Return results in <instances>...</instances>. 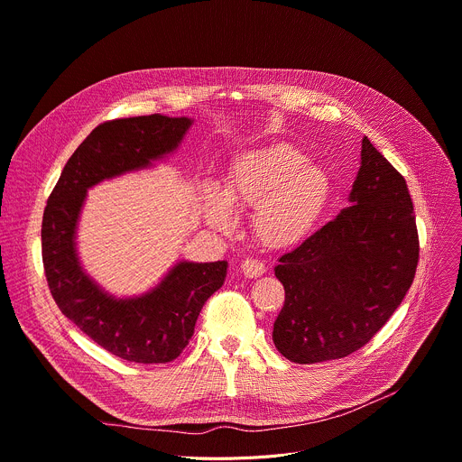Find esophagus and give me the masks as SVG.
Returning a JSON list of instances; mask_svg holds the SVG:
<instances>
[{
    "label": "esophagus",
    "mask_w": 462,
    "mask_h": 462,
    "mask_svg": "<svg viewBox=\"0 0 462 462\" xmlns=\"http://www.w3.org/2000/svg\"><path fill=\"white\" fill-rule=\"evenodd\" d=\"M241 271H243V274L246 278H258V276H262L267 271V267H265L263 262H260L256 258H246L241 263Z\"/></svg>",
    "instance_id": "34e87169"
}]
</instances>
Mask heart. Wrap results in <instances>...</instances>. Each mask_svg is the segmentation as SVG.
Returning <instances> with one entry per match:
<instances>
[{
  "label": "heart",
  "mask_w": 462,
  "mask_h": 462,
  "mask_svg": "<svg viewBox=\"0 0 462 462\" xmlns=\"http://www.w3.org/2000/svg\"><path fill=\"white\" fill-rule=\"evenodd\" d=\"M331 197V179L287 143L239 154L225 177V197L208 199V219L219 228L232 225L230 204L256 209L254 232L271 248L302 243L317 228Z\"/></svg>",
  "instance_id": "1"
}]
</instances>
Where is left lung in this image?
Segmentation results:
<instances>
[{"label": "left lung", "mask_w": 462, "mask_h": 462, "mask_svg": "<svg viewBox=\"0 0 462 462\" xmlns=\"http://www.w3.org/2000/svg\"><path fill=\"white\" fill-rule=\"evenodd\" d=\"M361 145L350 206L274 267L285 302L273 341L292 363L339 359L365 346L414 280L420 241L405 179L366 136Z\"/></svg>", "instance_id": "8db88e82"}]
</instances>
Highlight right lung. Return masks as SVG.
I'll list each match as a JSON object with an SVG mask.
<instances>
[{
  "instance_id": "1",
  "label": "right lung",
  "mask_w": 462,
  "mask_h": 462,
  "mask_svg": "<svg viewBox=\"0 0 462 462\" xmlns=\"http://www.w3.org/2000/svg\"><path fill=\"white\" fill-rule=\"evenodd\" d=\"M189 125L188 117L160 114L97 125L66 162L42 217V262L59 310L94 343L134 363H170L182 354L228 263L182 262L147 295L116 300L82 273L75 225L88 188L171 152Z\"/></svg>"
}]
</instances>
